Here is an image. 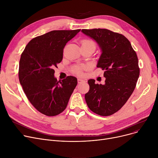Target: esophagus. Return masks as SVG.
Here are the masks:
<instances>
[{
	"instance_id": "obj_1",
	"label": "esophagus",
	"mask_w": 158,
	"mask_h": 158,
	"mask_svg": "<svg viewBox=\"0 0 158 158\" xmlns=\"http://www.w3.org/2000/svg\"><path fill=\"white\" fill-rule=\"evenodd\" d=\"M85 80L82 79H80V78H78V79H77V82H78L79 84L82 83V82H85Z\"/></svg>"
}]
</instances>
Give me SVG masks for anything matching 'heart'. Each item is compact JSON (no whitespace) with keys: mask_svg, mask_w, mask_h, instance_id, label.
<instances>
[{"mask_svg":"<svg viewBox=\"0 0 158 158\" xmlns=\"http://www.w3.org/2000/svg\"><path fill=\"white\" fill-rule=\"evenodd\" d=\"M81 46H90L93 47L95 48L96 44L95 41L91 39H84L81 41ZM88 69V66L86 64H77L75 65L72 68L71 71L72 73L77 75H81L83 70H85Z\"/></svg>","mask_w":158,"mask_h":158,"instance_id":"b5f03b06","label":"heart"}]
</instances>
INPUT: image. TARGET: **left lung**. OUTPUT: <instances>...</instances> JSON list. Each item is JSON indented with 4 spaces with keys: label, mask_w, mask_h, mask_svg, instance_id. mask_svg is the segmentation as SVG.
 <instances>
[{
    "label": "left lung",
    "mask_w": 158,
    "mask_h": 158,
    "mask_svg": "<svg viewBox=\"0 0 158 158\" xmlns=\"http://www.w3.org/2000/svg\"><path fill=\"white\" fill-rule=\"evenodd\" d=\"M95 40L102 50L97 67L104 70L105 85L89 79L85 94L91 111L101 116H110L120 110L134 92L139 76L138 60L130 41L120 33L106 29H82Z\"/></svg>",
    "instance_id": "obj_1"
}]
</instances>
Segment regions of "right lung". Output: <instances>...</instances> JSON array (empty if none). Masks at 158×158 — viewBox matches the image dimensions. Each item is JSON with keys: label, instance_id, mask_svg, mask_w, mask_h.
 I'll list each match as a JSON object with an SVG mask.
<instances>
[{"label": "right lung", "instance_id": "add662e5", "mask_svg": "<svg viewBox=\"0 0 158 158\" xmlns=\"http://www.w3.org/2000/svg\"><path fill=\"white\" fill-rule=\"evenodd\" d=\"M81 29L57 30L32 38L21 54L19 77L28 100L41 113L54 117L62 113L77 85L67 76L57 81L54 68L63 60L66 44Z\"/></svg>", "mask_w": 158, "mask_h": 158}]
</instances>
